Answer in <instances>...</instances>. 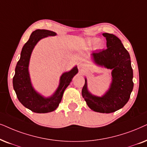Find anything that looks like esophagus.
I'll return each mask as SVG.
<instances>
[{
    "label": "esophagus",
    "mask_w": 147,
    "mask_h": 147,
    "mask_svg": "<svg viewBox=\"0 0 147 147\" xmlns=\"http://www.w3.org/2000/svg\"><path fill=\"white\" fill-rule=\"evenodd\" d=\"M78 68H79L81 70H83L84 68V66L82 64H78Z\"/></svg>",
    "instance_id": "esophagus-1"
}]
</instances>
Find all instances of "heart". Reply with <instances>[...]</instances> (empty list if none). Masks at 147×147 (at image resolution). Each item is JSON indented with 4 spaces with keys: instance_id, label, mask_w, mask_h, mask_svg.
Here are the masks:
<instances>
[{
    "instance_id": "obj_1",
    "label": "heart",
    "mask_w": 147,
    "mask_h": 147,
    "mask_svg": "<svg viewBox=\"0 0 147 147\" xmlns=\"http://www.w3.org/2000/svg\"><path fill=\"white\" fill-rule=\"evenodd\" d=\"M97 41H98V39L97 38H91L88 39L87 44L89 45H93L96 43L97 48H100L102 46V44H101V42H97Z\"/></svg>"
}]
</instances>
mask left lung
<instances>
[{"label": "left lung", "instance_id": "1", "mask_svg": "<svg viewBox=\"0 0 147 147\" xmlns=\"http://www.w3.org/2000/svg\"><path fill=\"white\" fill-rule=\"evenodd\" d=\"M107 49L92 52L94 61L97 64L112 69V83L110 89L102 97L93 96L87 89V80L82 96L92 110L100 113H112L126 104L133 89V71L130 56L122 42L114 35L104 33Z\"/></svg>", "mask_w": 147, "mask_h": 147}]
</instances>
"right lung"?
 Here are the masks:
<instances>
[{
	"instance_id": "1",
	"label": "right lung",
	"mask_w": 147,
	"mask_h": 147,
	"mask_svg": "<svg viewBox=\"0 0 147 147\" xmlns=\"http://www.w3.org/2000/svg\"><path fill=\"white\" fill-rule=\"evenodd\" d=\"M56 34L54 31L46 29H37L32 32L29 40L23 47L20 59L15 68L13 84L17 98L25 107L35 113H48L55 110L62 100L64 90L70 84L72 77L78 72V68L76 66L70 71L64 73L60 77V85L57 91L50 98H44L33 89L28 72L31 52L39 40Z\"/></svg>"
}]
</instances>
